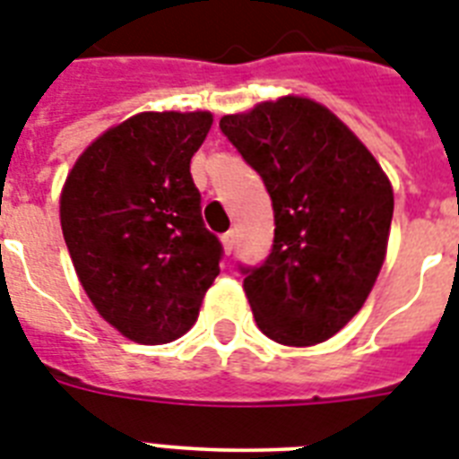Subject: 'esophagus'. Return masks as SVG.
I'll use <instances>...</instances> for the list:
<instances>
[{
	"instance_id": "obj_1",
	"label": "esophagus",
	"mask_w": 459,
	"mask_h": 459,
	"mask_svg": "<svg viewBox=\"0 0 459 459\" xmlns=\"http://www.w3.org/2000/svg\"><path fill=\"white\" fill-rule=\"evenodd\" d=\"M221 245H223V252H226V255H230V250H233V245H236V233H233V230H229V233H223V236H221Z\"/></svg>"
}]
</instances>
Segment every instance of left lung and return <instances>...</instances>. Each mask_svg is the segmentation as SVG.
<instances>
[{"instance_id":"1","label":"left lung","mask_w":459,"mask_h":459,"mask_svg":"<svg viewBox=\"0 0 459 459\" xmlns=\"http://www.w3.org/2000/svg\"><path fill=\"white\" fill-rule=\"evenodd\" d=\"M219 126L272 197V255L243 269L259 331L290 348L328 341L362 309L384 266L391 180L362 140L309 97L266 100Z\"/></svg>"}]
</instances>
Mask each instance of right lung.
I'll return each mask as SVG.
<instances>
[{
  "mask_svg": "<svg viewBox=\"0 0 459 459\" xmlns=\"http://www.w3.org/2000/svg\"><path fill=\"white\" fill-rule=\"evenodd\" d=\"M209 111H140L75 159L59 216L82 290L104 321L140 345L187 333L219 276L221 245L200 212L190 159Z\"/></svg>",
  "mask_w": 459,
  "mask_h": 459,
  "instance_id": "1",
  "label": "right lung"
}]
</instances>
